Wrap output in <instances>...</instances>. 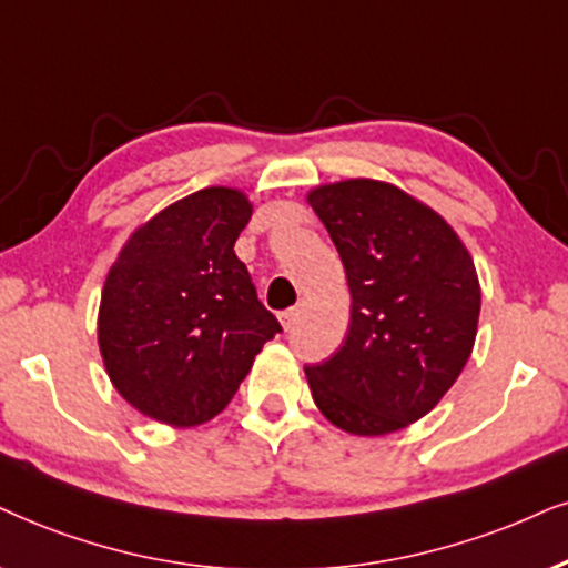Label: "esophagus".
Wrapping results in <instances>:
<instances>
[{
  "mask_svg": "<svg viewBox=\"0 0 568 568\" xmlns=\"http://www.w3.org/2000/svg\"><path fill=\"white\" fill-rule=\"evenodd\" d=\"M298 308H285V312H280V325L283 329H293V325L298 322Z\"/></svg>",
  "mask_w": 568,
  "mask_h": 568,
  "instance_id": "34e87169",
  "label": "esophagus"
}]
</instances>
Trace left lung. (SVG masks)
Masks as SVG:
<instances>
[{
    "label": "left lung",
    "mask_w": 568,
    "mask_h": 568,
    "mask_svg": "<svg viewBox=\"0 0 568 568\" xmlns=\"http://www.w3.org/2000/svg\"><path fill=\"white\" fill-rule=\"evenodd\" d=\"M306 201L351 291L346 341L306 367L308 390L343 433H398L433 412L469 362L483 304L475 260L433 206L393 183L348 178Z\"/></svg>",
    "instance_id": "1"
}]
</instances>
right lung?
<instances>
[{"instance_id":"obj_1","label":"right lung","mask_w":568,"mask_h":568,"mask_svg":"<svg viewBox=\"0 0 568 568\" xmlns=\"http://www.w3.org/2000/svg\"><path fill=\"white\" fill-rule=\"evenodd\" d=\"M251 212L239 189H201L135 227L106 272L99 351L114 390L149 419H214L280 333L233 251Z\"/></svg>"}]
</instances>
